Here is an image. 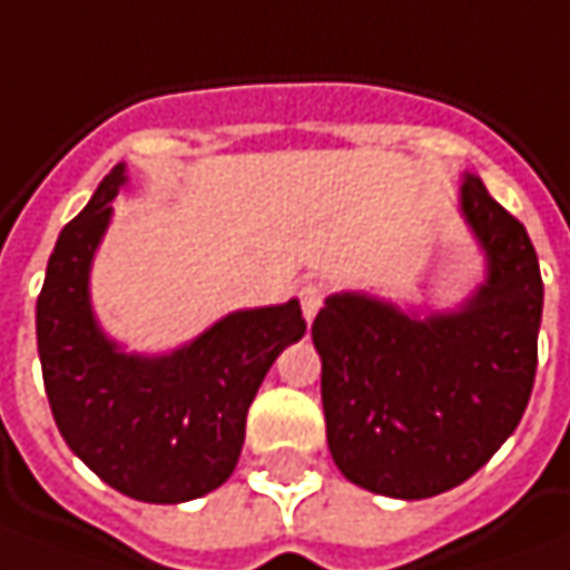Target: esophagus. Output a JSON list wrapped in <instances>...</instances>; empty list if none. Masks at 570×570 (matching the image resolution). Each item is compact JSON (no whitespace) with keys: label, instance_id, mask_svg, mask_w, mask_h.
Masks as SVG:
<instances>
[{"label":"esophagus","instance_id":"esophagus-1","mask_svg":"<svg viewBox=\"0 0 570 570\" xmlns=\"http://www.w3.org/2000/svg\"><path fill=\"white\" fill-rule=\"evenodd\" d=\"M322 303H324L322 286L305 284L303 289H299V305H303L305 322H312V318H315V315H318V308H322Z\"/></svg>","mask_w":570,"mask_h":570}]
</instances>
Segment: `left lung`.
Returning a JSON list of instances; mask_svg holds the SVG:
<instances>
[{
  "mask_svg": "<svg viewBox=\"0 0 570 570\" xmlns=\"http://www.w3.org/2000/svg\"><path fill=\"white\" fill-rule=\"evenodd\" d=\"M458 210L482 255V281L461 303L341 289L312 324L331 458L353 485L387 499H432L470 480L511 439L533 391V243L476 173L463 169Z\"/></svg>",
  "mask_w": 570,
  "mask_h": 570,
  "instance_id": "left-lung-1",
  "label": "left lung"
}]
</instances>
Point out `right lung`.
I'll list each match as a JSON object with an SVG mask.
<instances>
[{"mask_svg": "<svg viewBox=\"0 0 570 570\" xmlns=\"http://www.w3.org/2000/svg\"><path fill=\"white\" fill-rule=\"evenodd\" d=\"M126 186V164H116L59 233L37 299V353L71 454L128 499L183 504L233 476L248 406L274 360L303 341L305 318L299 299L236 308L164 353L109 337L90 267Z\"/></svg>", "mask_w": 570, "mask_h": 570, "instance_id": "1", "label": "right lung"}]
</instances>
